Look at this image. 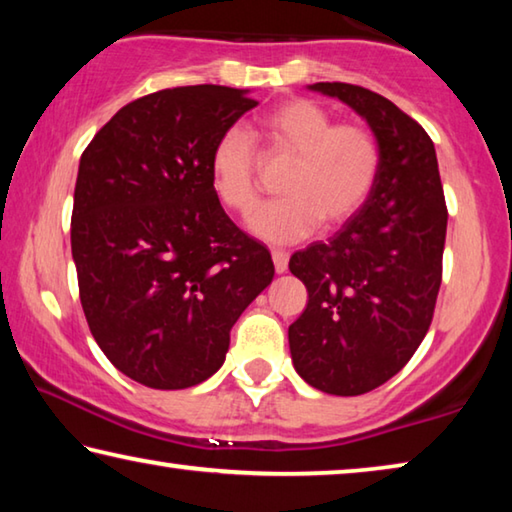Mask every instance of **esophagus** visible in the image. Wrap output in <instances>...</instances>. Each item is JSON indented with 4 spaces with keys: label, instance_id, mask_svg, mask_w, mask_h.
I'll use <instances>...</instances> for the list:
<instances>
[{
    "label": "esophagus",
    "instance_id": "34e87169",
    "mask_svg": "<svg viewBox=\"0 0 512 512\" xmlns=\"http://www.w3.org/2000/svg\"><path fill=\"white\" fill-rule=\"evenodd\" d=\"M273 264H275V273H284L289 268V253L287 250H273L271 253Z\"/></svg>",
    "mask_w": 512,
    "mask_h": 512
}]
</instances>
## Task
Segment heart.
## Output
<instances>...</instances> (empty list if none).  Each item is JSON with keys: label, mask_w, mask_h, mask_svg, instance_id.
Masks as SVG:
<instances>
[{"label": "heart", "mask_w": 512, "mask_h": 512, "mask_svg": "<svg viewBox=\"0 0 512 512\" xmlns=\"http://www.w3.org/2000/svg\"><path fill=\"white\" fill-rule=\"evenodd\" d=\"M259 135L277 155H293L282 178L284 198L264 205L250 232L268 244H296L320 228H339L368 203L381 169L377 137L366 126L334 124L320 103L293 97L257 119ZM212 187L230 212L246 216L259 201L257 151L244 128L216 140L210 158Z\"/></svg>", "instance_id": "b5f03b06"}]
</instances>
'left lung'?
I'll return each mask as SVG.
<instances>
[{
  "mask_svg": "<svg viewBox=\"0 0 512 512\" xmlns=\"http://www.w3.org/2000/svg\"><path fill=\"white\" fill-rule=\"evenodd\" d=\"M366 119L381 151L368 203L323 244L291 257L309 302L289 327L293 368L329 395H363L397 375L431 325L447 235L436 149L418 121L377 92L314 83Z\"/></svg>",
  "mask_w": 512,
  "mask_h": 512,
  "instance_id": "obj_1",
  "label": "left lung"
}]
</instances>
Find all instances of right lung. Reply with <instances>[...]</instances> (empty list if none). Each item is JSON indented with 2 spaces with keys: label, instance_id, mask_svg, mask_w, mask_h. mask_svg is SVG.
Segmentation results:
<instances>
[{
  "label": "right lung",
  "instance_id": "obj_1",
  "mask_svg": "<svg viewBox=\"0 0 512 512\" xmlns=\"http://www.w3.org/2000/svg\"><path fill=\"white\" fill-rule=\"evenodd\" d=\"M248 90L187 85L121 108L81 155L72 257L112 366L178 391L223 366L230 329L271 284V253L223 212L210 158L255 108Z\"/></svg>",
  "mask_w": 512,
  "mask_h": 512
}]
</instances>
